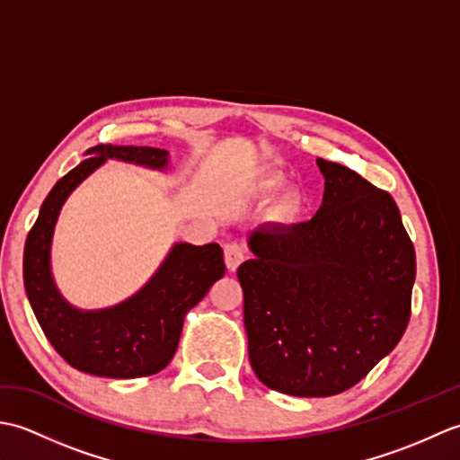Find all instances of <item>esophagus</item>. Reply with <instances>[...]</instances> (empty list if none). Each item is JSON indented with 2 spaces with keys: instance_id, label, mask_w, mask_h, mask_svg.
I'll return each mask as SVG.
<instances>
[{
  "instance_id": "obj_1",
  "label": "esophagus",
  "mask_w": 460,
  "mask_h": 460,
  "mask_svg": "<svg viewBox=\"0 0 460 460\" xmlns=\"http://www.w3.org/2000/svg\"><path fill=\"white\" fill-rule=\"evenodd\" d=\"M243 262V249L237 245V243H229L225 245V265L231 272H235Z\"/></svg>"
}]
</instances>
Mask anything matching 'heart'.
Wrapping results in <instances>:
<instances>
[{
	"label": "heart",
	"mask_w": 460,
	"mask_h": 460,
	"mask_svg": "<svg viewBox=\"0 0 460 460\" xmlns=\"http://www.w3.org/2000/svg\"><path fill=\"white\" fill-rule=\"evenodd\" d=\"M287 183L282 181L279 175H270V178L261 180L259 183V191L265 199H275L279 195L285 193ZM275 219L282 225V227H292V225L298 223L300 215H302V198L298 193H288L282 198L277 208H275Z\"/></svg>",
	"instance_id": "obj_1"
}]
</instances>
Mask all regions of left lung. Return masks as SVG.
<instances>
[{
  "label": "left lung",
  "instance_id": "left-lung-1",
  "mask_svg": "<svg viewBox=\"0 0 460 460\" xmlns=\"http://www.w3.org/2000/svg\"><path fill=\"white\" fill-rule=\"evenodd\" d=\"M324 198L290 229L261 225L237 270L255 376L275 392L328 397L364 379L411 316L415 249L392 195L318 158Z\"/></svg>",
  "mask_w": 460,
  "mask_h": 460
}]
</instances>
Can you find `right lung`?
<instances>
[{
	"label": "right lung",
	"mask_w": 460,
	"mask_h": 460,
	"mask_svg": "<svg viewBox=\"0 0 460 460\" xmlns=\"http://www.w3.org/2000/svg\"><path fill=\"white\" fill-rule=\"evenodd\" d=\"M49 191L23 251V282L39 326L68 366L114 379L154 376L178 349L183 318L225 275L217 243H178L162 267L128 300L104 310H79L57 290L51 275V239L65 199L109 158L164 170L168 152L148 146L99 144Z\"/></svg>",
	"instance_id": "right-lung-1"
}]
</instances>
